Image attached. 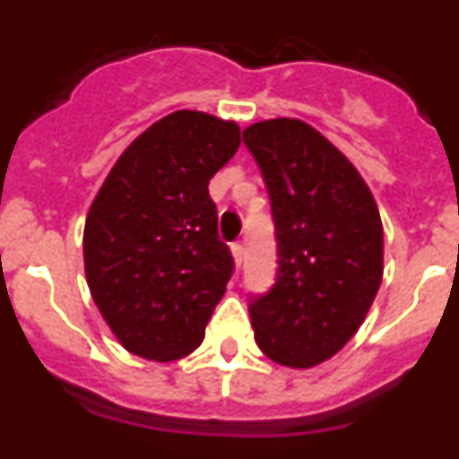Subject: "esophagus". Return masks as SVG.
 Segmentation results:
<instances>
[{
  "label": "esophagus",
  "instance_id": "obj_1",
  "mask_svg": "<svg viewBox=\"0 0 459 459\" xmlns=\"http://www.w3.org/2000/svg\"><path fill=\"white\" fill-rule=\"evenodd\" d=\"M230 250H232L234 262H237V264L241 266V262H243V246H241V243H232V246H230Z\"/></svg>",
  "mask_w": 459,
  "mask_h": 459
}]
</instances>
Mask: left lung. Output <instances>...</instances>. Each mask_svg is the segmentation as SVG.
<instances>
[{"label": "left lung", "instance_id": "left-lung-1", "mask_svg": "<svg viewBox=\"0 0 459 459\" xmlns=\"http://www.w3.org/2000/svg\"><path fill=\"white\" fill-rule=\"evenodd\" d=\"M243 144L271 197L278 275L250 299L259 350L287 368L319 366L366 319L384 275V230L359 169L312 126L269 119Z\"/></svg>", "mask_w": 459, "mask_h": 459}]
</instances>
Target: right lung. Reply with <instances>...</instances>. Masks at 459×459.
<instances>
[{
    "mask_svg": "<svg viewBox=\"0 0 459 459\" xmlns=\"http://www.w3.org/2000/svg\"><path fill=\"white\" fill-rule=\"evenodd\" d=\"M234 121L179 109L128 144L84 222V273L124 350L177 360L204 340L232 278L211 177L237 153Z\"/></svg>",
    "mask_w": 459,
    "mask_h": 459,
    "instance_id": "right-lung-1",
    "label": "right lung"
}]
</instances>
